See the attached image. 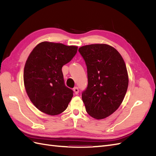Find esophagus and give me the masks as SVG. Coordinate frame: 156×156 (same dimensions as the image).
<instances>
[{
    "label": "esophagus",
    "instance_id": "esophagus-1",
    "mask_svg": "<svg viewBox=\"0 0 156 156\" xmlns=\"http://www.w3.org/2000/svg\"><path fill=\"white\" fill-rule=\"evenodd\" d=\"M73 91H74L75 94L77 95V94H78V93H79V88L77 87H75L73 88Z\"/></svg>",
    "mask_w": 156,
    "mask_h": 156
}]
</instances>
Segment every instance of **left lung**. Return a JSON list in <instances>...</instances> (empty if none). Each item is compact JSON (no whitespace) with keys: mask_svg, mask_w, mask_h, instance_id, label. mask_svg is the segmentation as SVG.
<instances>
[{"mask_svg":"<svg viewBox=\"0 0 156 156\" xmlns=\"http://www.w3.org/2000/svg\"><path fill=\"white\" fill-rule=\"evenodd\" d=\"M87 66L88 87L82 100L88 114L101 120L115 112L124 100L129 77L124 60L113 47L105 44L79 49Z\"/></svg>","mask_w":156,"mask_h":156,"instance_id":"left-lung-1","label":"left lung"}]
</instances>
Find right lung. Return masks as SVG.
<instances>
[{
	"mask_svg": "<svg viewBox=\"0 0 156 156\" xmlns=\"http://www.w3.org/2000/svg\"><path fill=\"white\" fill-rule=\"evenodd\" d=\"M77 46L42 41L33 49L24 68L26 92L34 105L45 114L58 115L73 96L65 86L62 68L77 53Z\"/></svg>",
	"mask_w": 156,
	"mask_h": 156,
	"instance_id": "obj_1",
	"label": "right lung"
}]
</instances>
